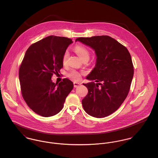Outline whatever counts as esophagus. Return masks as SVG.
<instances>
[{"mask_svg":"<svg viewBox=\"0 0 158 158\" xmlns=\"http://www.w3.org/2000/svg\"><path fill=\"white\" fill-rule=\"evenodd\" d=\"M81 85V84L79 83V82H74V87L75 88Z\"/></svg>","mask_w":158,"mask_h":158,"instance_id":"1","label":"esophagus"}]
</instances>
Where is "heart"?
Listing matches in <instances>:
<instances>
[{"label":"heart","mask_w":158,"mask_h":158,"mask_svg":"<svg viewBox=\"0 0 158 158\" xmlns=\"http://www.w3.org/2000/svg\"><path fill=\"white\" fill-rule=\"evenodd\" d=\"M74 51L82 60H84L85 59H89V51L84 47H82L81 45H77L74 47ZM68 57H69V53L67 52H66L65 53H64V54L63 56V59H62V62L64 64H65L67 63ZM69 76L71 79L76 80V81L79 80L81 77L80 74L77 71L75 70L71 71L69 73Z\"/></svg>","instance_id":"obj_1"}]
</instances>
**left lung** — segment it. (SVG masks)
I'll list each match as a JSON object with an SVG mask.
<instances>
[{
	"label": "left lung",
	"mask_w": 158,
	"mask_h": 158,
	"mask_svg": "<svg viewBox=\"0 0 158 158\" xmlns=\"http://www.w3.org/2000/svg\"><path fill=\"white\" fill-rule=\"evenodd\" d=\"M77 41L89 47L96 56L95 67L86 77L91 82L83 84L88 89L82 101L83 108L93 117L104 118L116 111L128 95L134 74L130 54L108 35L79 37Z\"/></svg>",
	"instance_id": "obj_1"
}]
</instances>
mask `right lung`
I'll list each match as a JSON object with an SVG mask.
<instances>
[{"mask_svg":"<svg viewBox=\"0 0 158 158\" xmlns=\"http://www.w3.org/2000/svg\"><path fill=\"white\" fill-rule=\"evenodd\" d=\"M72 40L50 35L32 44L27 50L19 69L22 96L28 106L44 117L57 114L73 88L67 78L57 84L52 81L53 74L63 67V56Z\"/></svg>","mask_w":158,"mask_h":158,"instance_id":"obj_1","label":"right lung"}]
</instances>
